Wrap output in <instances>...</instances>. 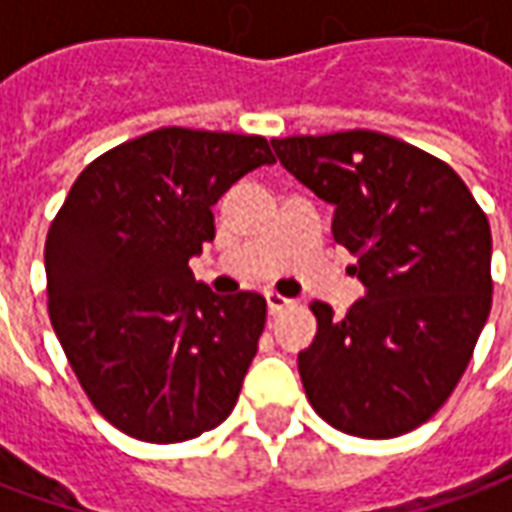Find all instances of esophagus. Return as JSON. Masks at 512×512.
Instances as JSON below:
<instances>
[{
	"instance_id": "obj_1",
	"label": "esophagus",
	"mask_w": 512,
	"mask_h": 512,
	"mask_svg": "<svg viewBox=\"0 0 512 512\" xmlns=\"http://www.w3.org/2000/svg\"><path fill=\"white\" fill-rule=\"evenodd\" d=\"M266 301H268V312H271V315H279V312H282V310H288V307H293V299H288V296H282V293H274V290H268Z\"/></svg>"
}]
</instances>
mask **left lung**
<instances>
[{"mask_svg": "<svg viewBox=\"0 0 512 512\" xmlns=\"http://www.w3.org/2000/svg\"><path fill=\"white\" fill-rule=\"evenodd\" d=\"M290 175L334 205V241L367 293L343 318L312 301L299 354L307 400L332 428L395 439L439 411L491 312V227L441 158L378 131L271 139Z\"/></svg>", "mask_w": 512, "mask_h": 512, "instance_id": "obj_1", "label": "left lung"}]
</instances>
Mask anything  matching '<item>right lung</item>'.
<instances>
[{"mask_svg":"<svg viewBox=\"0 0 512 512\" xmlns=\"http://www.w3.org/2000/svg\"><path fill=\"white\" fill-rule=\"evenodd\" d=\"M260 164H274L266 136L158 128L90 161L51 222V326L84 395L126 436L189 441L233 411L266 299L216 296L189 260L216 233V200Z\"/></svg>","mask_w":512,"mask_h":512,"instance_id":"add662e5","label":"right lung"}]
</instances>
